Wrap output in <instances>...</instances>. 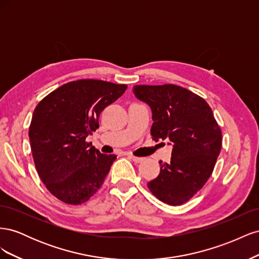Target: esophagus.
I'll return each instance as SVG.
<instances>
[{"label":"esophagus","instance_id":"esophagus-1","mask_svg":"<svg viewBox=\"0 0 259 259\" xmlns=\"http://www.w3.org/2000/svg\"><path fill=\"white\" fill-rule=\"evenodd\" d=\"M127 155H128V158H131L133 161L136 162V163H140V162L144 161V158H139V156H135L133 154H127Z\"/></svg>","mask_w":259,"mask_h":259}]
</instances>
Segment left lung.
Wrapping results in <instances>:
<instances>
[{
	"label": "left lung",
	"instance_id": "left-lung-1",
	"mask_svg": "<svg viewBox=\"0 0 259 259\" xmlns=\"http://www.w3.org/2000/svg\"><path fill=\"white\" fill-rule=\"evenodd\" d=\"M135 96L151 108V136L174 144L170 162H160L159 176L148 183L154 197L182 205L213 173L222 149V130L206 101L174 84L135 85Z\"/></svg>",
	"mask_w": 259,
	"mask_h": 259
}]
</instances>
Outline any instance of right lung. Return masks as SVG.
<instances>
[{
    "label": "right lung",
    "mask_w": 259,
    "mask_h": 259,
    "mask_svg": "<svg viewBox=\"0 0 259 259\" xmlns=\"http://www.w3.org/2000/svg\"><path fill=\"white\" fill-rule=\"evenodd\" d=\"M126 89V84L76 80L35 107L29 127L35 168L48 190L66 204H82L104 184L116 155L100 153L86 137L99 127L101 111Z\"/></svg>",
    "instance_id": "add662e5"
}]
</instances>
